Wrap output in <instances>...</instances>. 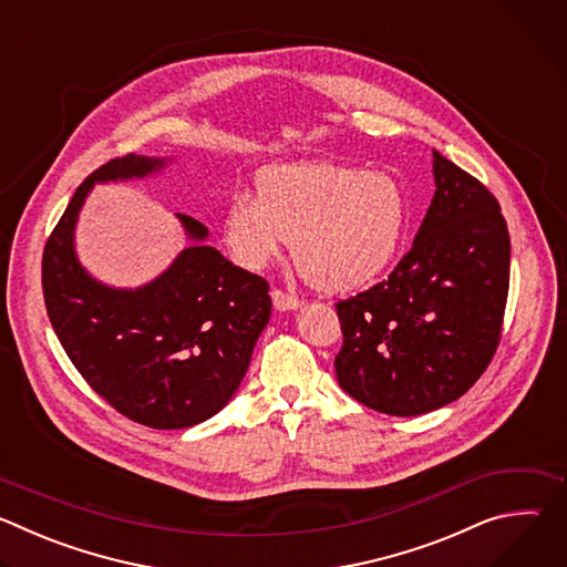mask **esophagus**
Returning a JSON list of instances; mask_svg holds the SVG:
<instances>
[{
  "instance_id": "esophagus-1",
  "label": "esophagus",
  "mask_w": 567,
  "mask_h": 567,
  "mask_svg": "<svg viewBox=\"0 0 567 567\" xmlns=\"http://www.w3.org/2000/svg\"><path fill=\"white\" fill-rule=\"evenodd\" d=\"M271 298H274V307H276L278 311H291V309H298V307H300V300H298L296 296L282 291V289H274V291H271Z\"/></svg>"
}]
</instances>
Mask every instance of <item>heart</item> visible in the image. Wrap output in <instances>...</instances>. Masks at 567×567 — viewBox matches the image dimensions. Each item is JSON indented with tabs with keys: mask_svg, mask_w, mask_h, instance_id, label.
I'll list each match as a JSON object with an SVG mask.
<instances>
[{
	"mask_svg": "<svg viewBox=\"0 0 567 567\" xmlns=\"http://www.w3.org/2000/svg\"><path fill=\"white\" fill-rule=\"evenodd\" d=\"M409 219V195L394 175L305 161L262 171L258 197L235 193L221 233L235 262L249 271L267 269L293 241L305 280L346 293L388 274Z\"/></svg>",
	"mask_w": 567,
	"mask_h": 567,
	"instance_id": "heart-1",
	"label": "heart"
}]
</instances>
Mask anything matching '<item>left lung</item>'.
Returning a JSON list of instances; mask_svg holds the SVG:
<instances>
[{"mask_svg":"<svg viewBox=\"0 0 567 567\" xmlns=\"http://www.w3.org/2000/svg\"><path fill=\"white\" fill-rule=\"evenodd\" d=\"M435 195L388 280L337 305L341 388L368 409L415 417L487 370L509 291V230L496 197L433 150Z\"/></svg>","mask_w":567,"mask_h":567,"instance_id":"1","label":"left lung"}]
</instances>
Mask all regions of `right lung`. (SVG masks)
<instances>
[{
	"mask_svg": "<svg viewBox=\"0 0 567 567\" xmlns=\"http://www.w3.org/2000/svg\"><path fill=\"white\" fill-rule=\"evenodd\" d=\"M173 158L107 161L73 193L42 256L51 326L85 381L150 429H190L237 392L271 318L269 285L206 245L208 228L177 213L190 245L154 280L110 287L80 265L75 224L96 184L143 179Z\"/></svg>",
	"mask_w": 567,
	"mask_h": 567,
	"instance_id": "right-lung-1",
	"label": "right lung"
}]
</instances>
